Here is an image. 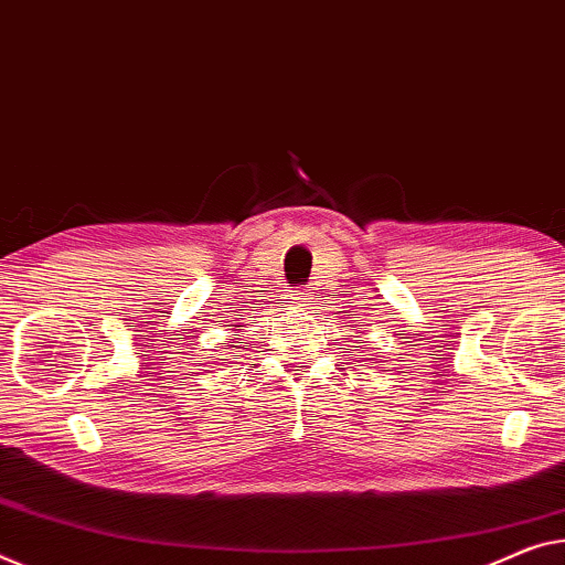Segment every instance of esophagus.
Returning a JSON list of instances; mask_svg holds the SVG:
<instances>
[{"mask_svg":"<svg viewBox=\"0 0 565 565\" xmlns=\"http://www.w3.org/2000/svg\"><path fill=\"white\" fill-rule=\"evenodd\" d=\"M290 300H295L298 302V306H310L312 302V298H310V292L308 290H290Z\"/></svg>","mask_w":565,"mask_h":565,"instance_id":"1","label":"esophagus"}]
</instances>
